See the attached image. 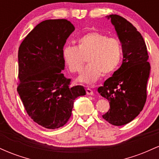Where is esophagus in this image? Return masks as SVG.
<instances>
[{
  "label": "esophagus",
  "mask_w": 159,
  "mask_h": 159,
  "mask_svg": "<svg viewBox=\"0 0 159 159\" xmlns=\"http://www.w3.org/2000/svg\"><path fill=\"white\" fill-rule=\"evenodd\" d=\"M86 92H87V95H90V96H93V95L94 94L93 91V90H91V89H90V88L86 89Z\"/></svg>",
  "instance_id": "1"
}]
</instances>
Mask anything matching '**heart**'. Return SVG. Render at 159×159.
Instances as JSON below:
<instances>
[{
    "instance_id": "b5f03b06",
    "label": "heart",
    "mask_w": 159,
    "mask_h": 159,
    "mask_svg": "<svg viewBox=\"0 0 159 159\" xmlns=\"http://www.w3.org/2000/svg\"><path fill=\"white\" fill-rule=\"evenodd\" d=\"M123 54L120 41L98 32H91L81 36L75 46H66L63 58L70 72L76 73L84 65L83 57L89 65L85 67L78 80L82 83L93 84L102 75H109L117 68Z\"/></svg>"
}]
</instances>
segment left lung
<instances>
[{
  "label": "left lung",
  "instance_id": "8db88e82",
  "mask_svg": "<svg viewBox=\"0 0 159 159\" xmlns=\"http://www.w3.org/2000/svg\"><path fill=\"white\" fill-rule=\"evenodd\" d=\"M106 18L111 19L121 42L123 60L121 66L98 87V92L110 104L103 119L119 126L130 123L143 110L151 68L147 45L136 27L118 15Z\"/></svg>",
  "mask_w": 159,
  "mask_h": 159
}]
</instances>
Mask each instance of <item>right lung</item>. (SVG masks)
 I'll return each mask as SVG.
<instances>
[{"mask_svg": "<svg viewBox=\"0 0 159 159\" xmlns=\"http://www.w3.org/2000/svg\"><path fill=\"white\" fill-rule=\"evenodd\" d=\"M75 27L66 19L38 24L19 48L17 91L27 114L49 129L62 127L72 115L75 99L84 96L83 86L71 87L63 74V49Z\"/></svg>", "mask_w": 159, "mask_h": 159, "instance_id": "1", "label": "right lung"}]
</instances>
